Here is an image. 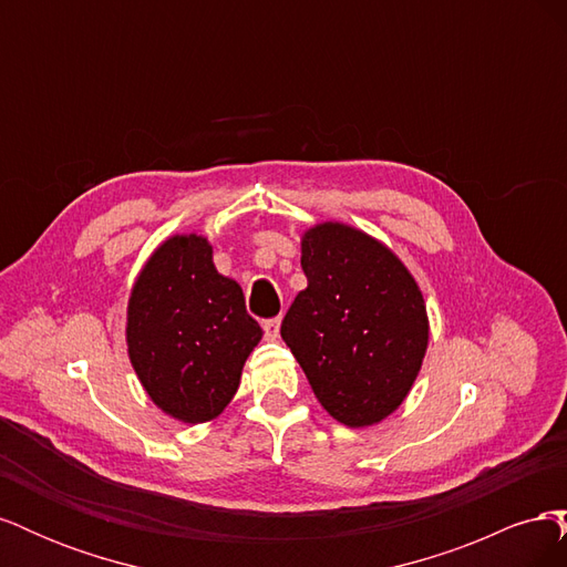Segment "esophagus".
Listing matches in <instances>:
<instances>
[{
    "label": "esophagus",
    "mask_w": 567,
    "mask_h": 567,
    "mask_svg": "<svg viewBox=\"0 0 567 567\" xmlns=\"http://www.w3.org/2000/svg\"><path fill=\"white\" fill-rule=\"evenodd\" d=\"M279 329H281V319H267L262 323V331H265V338L267 340H277L279 338Z\"/></svg>",
    "instance_id": "esophagus-1"
}]
</instances>
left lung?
I'll return each instance as SVG.
<instances>
[{
    "label": "left lung",
    "instance_id": "8db88e82",
    "mask_svg": "<svg viewBox=\"0 0 567 567\" xmlns=\"http://www.w3.org/2000/svg\"><path fill=\"white\" fill-rule=\"evenodd\" d=\"M307 288L281 323L319 404L338 423L369 427L398 411L431 338L414 274L383 241L346 221L300 236Z\"/></svg>",
    "mask_w": 567,
    "mask_h": 567
}]
</instances>
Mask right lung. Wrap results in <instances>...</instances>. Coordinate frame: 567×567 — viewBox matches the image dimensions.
Masks as SVG:
<instances>
[{"instance_id": "right-lung-1", "label": "right lung", "mask_w": 567, "mask_h": 567, "mask_svg": "<svg viewBox=\"0 0 567 567\" xmlns=\"http://www.w3.org/2000/svg\"><path fill=\"white\" fill-rule=\"evenodd\" d=\"M125 340L151 402L196 425L234 400L262 329L246 312L241 286L217 271L208 238L188 231L167 236L136 274Z\"/></svg>"}]
</instances>
